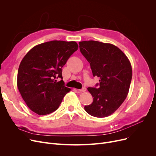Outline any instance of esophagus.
Masks as SVG:
<instances>
[{"label": "esophagus", "instance_id": "obj_1", "mask_svg": "<svg viewBox=\"0 0 156 156\" xmlns=\"http://www.w3.org/2000/svg\"><path fill=\"white\" fill-rule=\"evenodd\" d=\"M87 90V88L85 87H83L81 89H79L78 90V92H85Z\"/></svg>", "mask_w": 156, "mask_h": 156}]
</instances>
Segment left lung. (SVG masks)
<instances>
[{"mask_svg": "<svg viewBox=\"0 0 156 156\" xmlns=\"http://www.w3.org/2000/svg\"><path fill=\"white\" fill-rule=\"evenodd\" d=\"M81 53L90 64L93 76L99 77V87H88L93 102L85 111L97 118L115 112L128 95L132 68L127 56L111 44L89 40L79 42ZM98 84H97V86Z\"/></svg>", "mask_w": 156, "mask_h": 156, "instance_id": "obj_1", "label": "left lung"}]
</instances>
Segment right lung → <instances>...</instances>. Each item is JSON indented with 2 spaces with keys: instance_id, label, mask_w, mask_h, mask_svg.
<instances>
[{
  "instance_id": "obj_1",
  "label": "right lung",
  "mask_w": 156,
  "mask_h": 156,
  "mask_svg": "<svg viewBox=\"0 0 156 156\" xmlns=\"http://www.w3.org/2000/svg\"><path fill=\"white\" fill-rule=\"evenodd\" d=\"M76 42L53 40L38 44L24 55L18 69L17 86L33 112L47 115L58 109L71 89L66 87L62 68L78 50Z\"/></svg>"
}]
</instances>
